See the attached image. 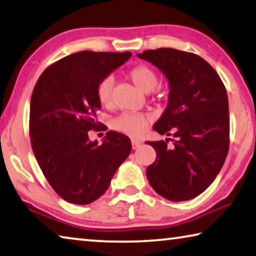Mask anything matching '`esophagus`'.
I'll return each mask as SVG.
<instances>
[{
	"label": "esophagus",
	"instance_id": "esophagus-1",
	"mask_svg": "<svg viewBox=\"0 0 256 256\" xmlns=\"http://www.w3.org/2000/svg\"><path fill=\"white\" fill-rule=\"evenodd\" d=\"M131 144H132V148L133 149H136V148H139L140 146H141V141H139V140H134V139H132V141H131Z\"/></svg>",
	"mask_w": 256,
	"mask_h": 256
}]
</instances>
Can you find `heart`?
Here are the masks:
<instances>
[{"label": "heart", "mask_w": 256, "mask_h": 256, "mask_svg": "<svg viewBox=\"0 0 256 256\" xmlns=\"http://www.w3.org/2000/svg\"><path fill=\"white\" fill-rule=\"evenodd\" d=\"M131 82L142 92L148 93L155 90L158 85V75L147 64H136L128 72ZM112 77H104L96 85V96L104 107H110L112 104ZM149 125V117L142 112H122L112 122L114 130L130 136H140L146 132Z\"/></svg>", "instance_id": "heart-1"}]
</instances>
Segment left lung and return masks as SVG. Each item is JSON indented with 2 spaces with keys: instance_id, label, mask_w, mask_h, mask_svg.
Listing matches in <instances>:
<instances>
[{
  "instance_id": "8db88e82",
  "label": "left lung",
  "mask_w": 256,
  "mask_h": 256,
  "mask_svg": "<svg viewBox=\"0 0 256 256\" xmlns=\"http://www.w3.org/2000/svg\"><path fill=\"white\" fill-rule=\"evenodd\" d=\"M170 82L168 107L154 128L173 136L148 141L156 160L147 168L150 186L162 197L184 202L206 190L221 171L229 150V102L216 70L190 52L160 48L138 54Z\"/></svg>"
}]
</instances>
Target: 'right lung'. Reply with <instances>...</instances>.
<instances>
[{"mask_svg":"<svg viewBox=\"0 0 256 256\" xmlns=\"http://www.w3.org/2000/svg\"><path fill=\"white\" fill-rule=\"evenodd\" d=\"M131 52L80 51L48 66L30 99V136L36 160L54 192L68 202L86 205L106 192L128 157V138L108 131L102 144L88 140L101 126L96 85Z\"/></svg>","mask_w":256,"mask_h":256,"instance_id":"obj_1","label":"right lung"}]
</instances>
